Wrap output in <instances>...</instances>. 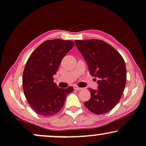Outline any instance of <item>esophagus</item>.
Instances as JSON below:
<instances>
[{
	"instance_id": "1",
	"label": "esophagus",
	"mask_w": 146,
	"mask_h": 146,
	"mask_svg": "<svg viewBox=\"0 0 146 146\" xmlns=\"http://www.w3.org/2000/svg\"><path fill=\"white\" fill-rule=\"evenodd\" d=\"M73 88H74V89L77 90V91H79V90H81V89H82V88L79 87L77 85H74V86H73Z\"/></svg>"
}]
</instances>
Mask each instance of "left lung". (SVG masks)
Returning a JSON list of instances; mask_svg holds the SVG:
<instances>
[{
	"label": "left lung",
	"mask_w": 146,
	"mask_h": 146,
	"mask_svg": "<svg viewBox=\"0 0 146 146\" xmlns=\"http://www.w3.org/2000/svg\"><path fill=\"white\" fill-rule=\"evenodd\" d=\"M75 43L87 63L90 74L98 79V90L90 88L91 98L84 104L94 114H105L122 97L126 83L125 61L118 51L102 40H75Z\"/></svg>",
	"instance_id": "1"
}]
</instances>
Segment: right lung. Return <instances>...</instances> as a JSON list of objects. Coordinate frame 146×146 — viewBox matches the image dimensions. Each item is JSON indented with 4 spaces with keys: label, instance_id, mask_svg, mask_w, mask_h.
I'll return each instance as SVG.
<instances>
[{
    "label": "right lung",
    "instance_id": "add662e5",
    "mask_svg": "<svg viewBox=\"0 0 146 146\" xmlns=\"http://www.w3.org/2000/svg\"><path fill=\"white\" fill-rule=\"evenodd\" d=\"M74 45L71 40H46L28 58L24 69L22 87L28 104L37 114L50 116L57 113L64 105L67 96L73 92V87H57L53 75Z\"/></svg>",
    "mask_w": 146,
    "mask_h": 146
}]
</instances>
